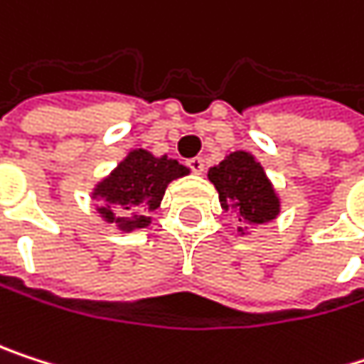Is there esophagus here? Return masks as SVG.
Listing matches in <instances>:
<instances>
[{"label":"esophagus","instance_id":"esophagus-1","mask_svg":"<svg viewBox=\"0 0 364 364\" xmlns=\"http://www.w3.org/2000/svg\"><path fill=\"white\" fill-rule=\"evenodd\" d=\"M188 166H190L196 174H203V172H205V159H203V157H192V159L188 161Z\"/></svg>","mask_w":364,"mask_h":364}]
</instances>
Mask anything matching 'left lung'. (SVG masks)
<instances>
[{
    "label": "left lung",
    "instance_id": "obj_1",
    "mask_svg": "<svg viewBox=\"0 0 364 364\" xmlns=\"http://www.w3.org/2000/svg\"><path fill=\"white\" fill-rule=\"evenodd\" d=\"M207 176L220 194L224 213L241 224L239 237H245L247 228L267 226L279 218L282 196L254 153L232 151L218 166H211Z\"/></svg>",
    "mask_w": 364,
    "mask_h": 364
}]
</instances>
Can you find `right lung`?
<instances>
[{"mask_svg": "<svg viewBox=\"0 0 364 364\" xmlns=\"http://www.w3.org/2000/svg\"><path fill=\"white\" fill-rule=\"evenodd\" d=\"M190 174V168L168 155H153L146 149H132L91 190L97 200L95 213L106 226L119 232H134L151 226V213L161 205L172 181Z\"/></svg>", "mask_w": 364, "mask_h": 364, "instance_id": "obj_1", "label": "right lung"}]
</instances>
